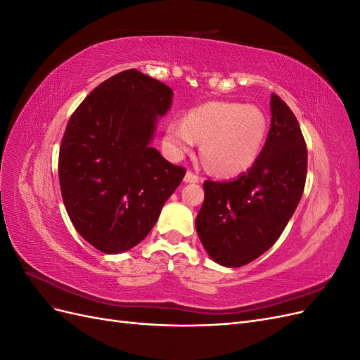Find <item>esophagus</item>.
Returning <instances> with one entry per match:
<instances>
[{
  "mask_svg": "<svg viewBox=\"0 0 360 360\" xmlns=\"http://www.w3.org/2000/svg\"><path fill=\"white\" fill-rule=\"evenodd\" d=\"M184 181H186V183H198V181H200V177H198L195 172L188 171L186 176H184Z\"/></svg>",
  "mask_w": 360,
  "mask_h": 360,
  "instance_id": "34e87169",
  "label": "esophagus"
}]
</instances>
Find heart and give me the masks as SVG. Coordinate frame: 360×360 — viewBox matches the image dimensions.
<instances>
[{
	"label": "heart",
	"instance_id": "heart-1",
	"mask_svg": "<svg viewBox=\"0 0 360 360\" xmlns=\"http://www.w3.org/2000/svg\"><path fill=\"white\" fill-rule=\"evenodd\" d=\"M267 136V118L257 106L209 102L193 108L184 122L172 120L165 130V147L174 159L202 141L201 155L221 176H237L254 165Z\"/></svg>",
	"mask_w": 360,
	"mask_h": 360
}]
</instances>
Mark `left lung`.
Here are the masks:
<instances>
[{"instance_id": "left-lung-1", "label": "left lung", "mask_w": 360, "mask_h": 360, "mask_svg": "<svg viewBox=\"0 0 360 360\" xmlns=\"http://www.w3.org/2000/svg\"><path fill=\"white\" fill-rule=\"evenodd\" d=\"M266 144L246 172L228 181H204L195 219L200 240L217 264L242 267L274 246L302 198L308 150L296 115L271 94Z\"/></svg>"}]
</instances>
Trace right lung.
Listing matches in <instances>:
<instances>
[{"mask_svg": "<svg viewBox=\"0 0 360 360\" xmlns=\"http://www.w3.org/2000/svg\"><path fill=\"white\" fill-rule=\"evenodd\" d=\"M172 94L130 69L97 85L69 120L58 158L63 201L76 231L101 252L143 242L186 174L150 146Z\"/></svg>", "mask_w": 360, "mask_h": 360, "instance_id": "obj_1", "label": "right lung"}]
</instances>
